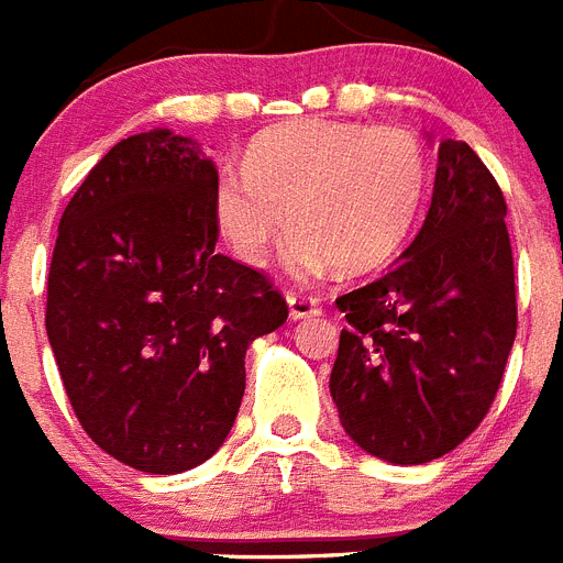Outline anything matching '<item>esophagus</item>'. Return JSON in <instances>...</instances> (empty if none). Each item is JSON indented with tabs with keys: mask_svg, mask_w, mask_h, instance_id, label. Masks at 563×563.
<instances>
[{
	"mask_svg": "<svg viewBox=\"0 0 563 563\" xmlns=\"http://www.w3.org/2000/svg\"><path fill=\"white\" fill-rule=\"evenodd\" d=\"M288 314L291 320H306V317H317L320 314V302L314 297H306V295H288Z\"/></svg>",
	"mask_w": 563,
	"mask_h": 563,
	"instance_id": "34e87169",
	"label": "esophagus"
}]
</instances>
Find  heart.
Instances as JSON below:
<instances>
[{
  "label": "heart",
  "instance_id": "heart-1",
  "mask_svg": "<svg viewBox=\"0 0 563 563\" xmlns=\"http://www.w3.org/2000/svg\"><path fill=\"white\" fill-rule=\"evenodd\" d=\"M428 189V158L402 126L311 119L266 130L243 169L221 166L212 218L238 257L263 266L288 223L297 277L379 268L402 249Z\"/></svg>",
  "mask_w": 563,
  "mask_h": 563
}]
</instances>
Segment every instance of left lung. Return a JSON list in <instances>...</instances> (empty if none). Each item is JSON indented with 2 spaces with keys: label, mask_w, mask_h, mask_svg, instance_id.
<instances>
[{
  "label": "left lung",
  "mask_w": 563,
  "mask_h": 563,
  "mask_svg": "<svg viewBox=\"0 0 563 563\" xmlns=\"http://www.w3.org/2000/svg\"><path fill=\"white\" fill-rule=\"evenodd\" d=\"M505 214L490 169L464 141L444 139L413 243L379 280L336 300L349 329L331 399L342 430L371 456L433 462L490 410L516 340Z\"/></svg>",
  "instance_id": "left-lung-1"
}]
</instances>
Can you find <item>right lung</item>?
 Segmentation results:
<instances>
[{
	"instance_id": "obj_1",
	"label": "right lung",
	"mask_w": 563,
	"mask_h": 563,
	"mask_svg": "<svg viewBox=\"0 0 563 563\" xmlns=\"http://www.w3.org/2000/svg\"><path fill=\"white\" fill-rule=\"evenodd\" d=\"M214 161L166 126L119 141L58 223L47 340L101 451L173 476L227 442L246 349L286 322L272 283L214 252Z\"/></svg>"
}]
</instances>
